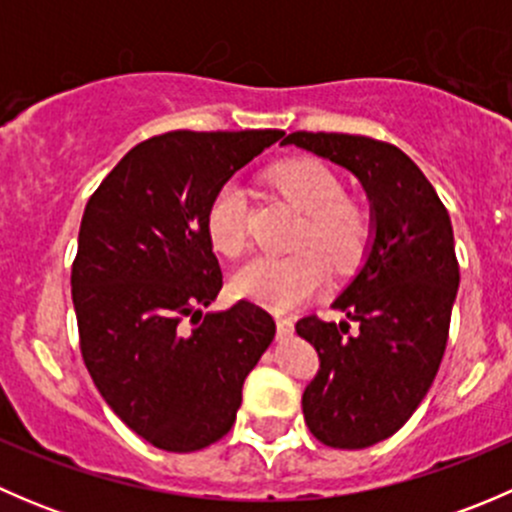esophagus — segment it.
<instances>
[{"label":"esophagus","mask_w":512,"mask_h":512,"mask_svg":"<svg viewBox=\"0 0 512 512\" xmlns=\"http://www.w3.org/2000/svg\"><path fill=\"white\" fill-rule=\"evenodd\" d=\"M292 329H294L292 317H282V314H277V334H280V337H287V334H292Z\"/></svg>","instance_id":"esophagus-1"}]
</instances>
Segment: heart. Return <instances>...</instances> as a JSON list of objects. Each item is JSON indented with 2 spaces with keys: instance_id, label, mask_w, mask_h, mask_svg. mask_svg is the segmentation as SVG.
I'll return each mask as SVG.
<instances>
[{
  "instance_id": "1",
  "label": "heart",
  "mask_w": 512,
  "mask_h": 512,
  "mask_svg": "<svg viewBox=\"0 0 512 512\" xmlns=\"http://www.w3.org/2000/svg\"><path fill=\"white\" fill-rule=\"evenodd\" d=\"M272 188L304 210L297 245H309L292 255H257L232 277L240 297L272 309H289L324 287L329 277L327 257L334 267L354 265L371 235L364 205L344 195V183L329 165L314 158H294L267 173ZM210 245L225 257H240L247 247L245 193L237 183L215 190L205 213Z\"/></svg>"
}]
</instances>
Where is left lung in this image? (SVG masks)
Returning <instances> with one entry per match:
<instances>
[{
  "label": "left lung",
  "instance_id": "left-lung-1",
  "mask_svg": "<svg viewBox=\"0 0 512 512\" xmlns=\"http://www.w3.org/2000/svg\"><path fill=\"white\" fill-rule=\"evenodd\" d=\"M282 143L347 168L369 198L364 265L332 302L357 332L349 335L344 319L319 317L294 327L319 354L302 394L312 436L332 448H369L409 421L446 352L461 282L451 218L426 175L391 143L307 131Z\"/></svg>",
  "mask_w": 512,
  "mask_h": 512
}]
</instances>
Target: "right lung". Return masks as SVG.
I'll return each instance as SVG.
<instances>
[{
	"instance_id": "right-lung-1",
	"label": "right lung",
	"mask_w": 512,
	"mask_h": 512,
	"mask_svg": "<svg viewBox=\"0 0 512 512\" xmlns=\"http://www.w3.org/2000/svg\"><path fill=\"white\" fill-rule=\"evenodd\" d=\"M282 136L148 138L118 160L84 210L71 270L81 354L113 414L163 451L220 441L247 374L275 339V319L247 299L203 314L223 287L205 213L215 190Z\"/></svg>"
}]
</instances>
